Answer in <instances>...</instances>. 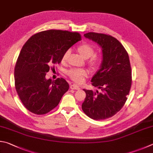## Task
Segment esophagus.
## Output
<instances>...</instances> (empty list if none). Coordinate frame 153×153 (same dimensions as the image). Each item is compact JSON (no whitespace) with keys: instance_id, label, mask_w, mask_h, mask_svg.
<instances>
[{"instance_id":"obj_1","label":"esophagus","mask_w":153,"mask_h":153,"mask_svg":"<svg viewBox=\"0 0 153 153\" xmlns=\"http://www.w3.org/2000/svg\"><path fill=\"white\" fill-rule=\"evenodd\" d=\"M70 89H72V90H79L80 88L76 84H72L70 85Z\"/></svg>"}]
</instances>
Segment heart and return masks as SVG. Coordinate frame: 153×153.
<instances>
[{"mask_svg": "<svg viewBox=\"0 0 153 153\" xmlns=\"http://www.w3.org/2000/svg\"><path fill=\"white\" fill-rule=\"evenodd\" d=\"M77 51L80 55L85 59L91 57L88 63L91 68H96L100 64V57L96 55H94L95 49L90 44L86 43L81 44L77 48ZM69 55H70V50H66L62 57L63 62H65L68 59ZM67 74L74 82L77 84H82L84 82L85 77L88 76V71L84 69H71L67 72Z\"/></svg>", "mask_w": 153, "mask_h": 153, "instance_id": "obj_1", "label": "heart"}]
</instances>
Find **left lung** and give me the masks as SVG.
<instances>
[{
    "instance_id": "8db88e82",
    "label": "left lung",
    "mask_w": 153,
    "mask_h": 153,
    "mask_svg": "<svg viewBox=\"0 0 153 153\" xmlns=\"http://www.w3.org/2000/svg\"><path fill=\"white\" fill-rule=\"evenodd\" d=\"M84 37L102 48L100 69L91 80V85L102 92L84 90L86 96L82 108L91 119L104 120L122 109L129 94L132 71L128 54L120 41L111 35L90 32Z\"/></svg>"
}]
</instances>
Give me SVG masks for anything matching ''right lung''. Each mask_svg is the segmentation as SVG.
Returning <instances> with one entry per match:
<instances>
[{"mask_svg": "<svg viewBox=\"0 0 153 153\" xmlns=\"http://www.w3.org/2000/svg\"><path fill=\"white\" fill-rule=\"evenodd\" d=\"M81 39L77 32L51 29L36 33L23 45L15 65V84L21 101L30 112L45 114L59 104L68 83L62 77L47 79L46 74Z\"/></svg>", "mask_w": 153, "mask_h": 153, "instance_id": "right-lung-1", "label": "right lung"}]
</instances>
